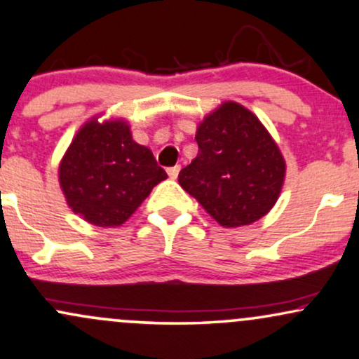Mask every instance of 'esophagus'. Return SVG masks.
Instances as JSON below:
<instances>
[{"instance_id":"esophagus-1","label":"esophagus","mask_w":359,"mask_h":359,"mask_svg":"<svg viewBox=\"0 0 359 359\" xmlns=\"http://www.w3.org/2000/svg\"><path fill=\"white\" fill-rule=\"evenodd\" d=\"M179 172H180V167L179 165H175V167H170L167 170V174H168V177H170V179H177V177H179Z\"/></svg>"}]
</instances>
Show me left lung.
<instances>
[{
    "label": "left lung",
    "instance_id": "left-lung-1",
    "mask_svg": "<svg viewBox=\"0 0 359 359\" xmlns=\"http://www.w3.org/2000/svg\"><path fill=\"white\" fill-rule=\"evenodd\" d=\"M199 154L182 168L179 184L224 228L265 216L277 203L285 160L251 111L226 101L197 126Z\"/></svg>",
    "mask_w": 359,
    "mask_h": 359
}]
</instances>
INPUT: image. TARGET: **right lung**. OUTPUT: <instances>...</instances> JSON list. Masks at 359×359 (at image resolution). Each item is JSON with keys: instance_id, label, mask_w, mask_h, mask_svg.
I'll use <instances>...</instances> for the list:
<instances>
[{"instance_id": "1", "label": "right lung", "mask_w": 359, "mask_h": 359, "mask_svg": "<svg viewBox=\"0 0 359 359\" xmlns=\"http://www.w3.org/2000/svg\"><path fill=\"white\" fill-rule=\"evenodd\" d=\"M165 179L150 148L131 138L123 119H89L59 165L60 189L69 208L101 228L121 226Z\"/></svg>"}]
</instances>
